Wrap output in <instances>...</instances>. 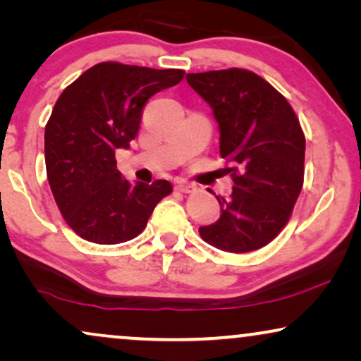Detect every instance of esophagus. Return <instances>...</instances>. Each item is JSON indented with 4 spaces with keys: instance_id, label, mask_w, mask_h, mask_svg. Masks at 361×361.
I'll list each match as a JSON object with an SVG mask.
<instances>
[{
    "instance_id": "34e87169",
    "label": "esophagus",
    "mask_w": 361,
    "mask_h": 361,
    "mask_svg": "<svg viewBox=\"0 0 361 361\" xmlns=\"http://www.w3.org/2000/svg\"><path fill=\"white\" fill-rule=\"evenodd\" d=\"M176 189L182 192V194H190V192L195 190V185L192 184V182H187V180H179L176 184Z\"/></svg>"
}]
</instances>
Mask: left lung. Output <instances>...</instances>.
Masks as SVG:
<instances>
[{
  "instance_id": "left-lung-1",
  "label": "left lung",
  "mask_w": 361,
  "mask_h": 361,
  "mask_svg": "<svg viewBox=\"0 0 361 361\" xmlns=\"http://www.w3.org/2000/svg\"><path fill=\"white\" fill-rule=\"evenodd\" d=\"M187 82L214 110L220 156L233 180L221 215L200 226L207 243L230 253L263 248L293 215L304 184L305 136L289 102L246 68L189 73Z\"/></svg>"
}]
</instances>
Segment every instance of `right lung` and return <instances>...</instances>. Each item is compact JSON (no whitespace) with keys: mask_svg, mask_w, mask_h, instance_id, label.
Returning <instances> with one entry per match:
<instances>
[{"mask_svg":"<svg viewBox=\"0 0 361 361\" xmlns=\"http://www.w3.org/2000/svg\"><path fill=\"white\" fill-rule=\"evenodd\" d=\"M184 73L100 62L57 98L44 135L47 180L66 224L83 240L116 245L136 238L172 192L167 180L133 185L123 179L115 151L136 137L146 102Z\"/></svg>","mask_w":361,"mask_h":361,"instance_id":"1","label":"right lung"}]
</instances>
